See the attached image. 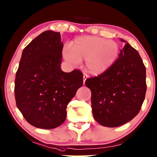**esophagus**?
Here are the masks:
<instances>
[{"mask_svg": "<svg viewBox=\"0 0 157 157\" xmlns=\"http://www.w3.org/2000/svg\"><path fill=\"white\" fill-rule=\"evenodd\" d=\"M88 78V76L86 74H83V84L85 83V81H86V79Z\"/></svg>", "mask_w": 157, "mask_h": 157, "instance_id": "1", "label": "esophagus"}]
</instances>
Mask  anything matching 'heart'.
Returning <instances> with one entry per match:
<instances>
[{"label":"heart","mask_w":157,"mask_h":157,"mask_svg":"<svg viewBox=\"0 0 157 157\" xmlns=\"http://www.w3.org/2000/svg\"><path fill=\"white\" fill-rule=\"evenodd\" d=\"M119 48L115 42L95 36H80L63 50L65 60L73 66L85 60V67L89 74L99 75L107 71L117 60Z\"/></svg>","instance_id":"obj_1"}]
</instances>
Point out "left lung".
Returning <instances> with one entry per match:
<instances>
[{
  "instance_id": "8db88e82",
  "label": "left lung",
  "mask_w": 157,
  "mask_h": 157,
  "mask_svg": "<svg viewBox=\"0 0 157 157\" xmlns=\"http://www.w3.org/2000/svg\"><path fill=\"white\" fill-rule=\"evenodd\" d=\"M121 41L125 44L113 66L85 81L91 91L94 118L109 128L118 127L134 118L146 91V67L141 56L128 42Z\"/></svg>"
}]
</instances>
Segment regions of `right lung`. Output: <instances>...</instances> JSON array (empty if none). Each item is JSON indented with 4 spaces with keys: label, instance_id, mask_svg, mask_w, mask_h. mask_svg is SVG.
Listing matches in <instances>:
<instances>
[{
    "label": "right lung",
    "instance_id": "obj_1",
    "mask_svg": "<svg viewBox=\"0 0 157 157\" xmlns=\"http://www.w3.org/2000/svg\"><path fill=\"white\" fill-rule=\"evenodd\" d=\"M60 32L45 31L24 49L15 78L16 106L26 121L42 129L60 126L67 105L83 85V74L61 70Z\"/></svg>",
    "mask_w": 157,
    "mask_h": 157
}]
</instances>
